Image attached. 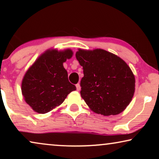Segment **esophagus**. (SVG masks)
<instances>
[{
  "instance_id": "1",
  "label": "esophagus",
  "mask_w": 159,
  "mask_h": 159,
  "mask_svg": "<svg viewBox=\"0 0 159 159\" xmlns=\"http://www.w3.org/2000/svg\"><path fill=\"white\" fill-rule=\"evenodd\" d=\"M76 88H77V91H80V89H81V87H80V84L79 83L76 84Z\"/></svg>"
}]
</instances>
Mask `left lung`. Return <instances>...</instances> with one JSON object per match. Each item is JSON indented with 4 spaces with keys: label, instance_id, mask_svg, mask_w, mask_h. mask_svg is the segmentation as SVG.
Segmentation results:
<instances>
[{
    "label": "left lung",
    "instance_id": "1",
    "mask_svg": "<svg viewBox=\"0 0 159 159\" xmlns=\"http://www.w3.org/2000/svg\"><path fill=\"white\" fill-rule=\"evenodd\" d=\"M76 58L83 68L80 94L87 105L103 116L122 112L131 102L135 86L125 61L103 49H79Z\"/></svg>",
    "mask_w": 159,
    "mask_h": 159
}]
</instances>
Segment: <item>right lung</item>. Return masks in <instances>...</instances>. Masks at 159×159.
<instances>
[{"label": "right lung", "mask_w": 159, "mask_h": 159, "mask_svg": "<svg viewBox=\"0 0 159 159\" xmlns=\"http://www.w3.org/2000/svg\"><path fill=\"white\" fill-rule=\"evenodd\" d=\"M73 55L70 49L48 50L25 73L21 93L26 103L34 111L45 114L60 106L76 87L68 80L63 63Z\"/></svg>", "instance_id": "add662e5"}]
</instances>
